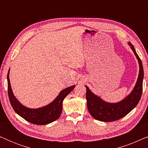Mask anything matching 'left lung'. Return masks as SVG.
I'll return each instance as SVG.
<instances>
[{
  "mask_svg": "<svg viewBox=\"0 0 148 148\" xmlns=\"http://www.w3.org/2000/svg\"><path fill=\"white\" fill-rule=\"evenodd\" d=\"M129 45L134 52L139 65V73L136 84L130 94L123 100L116 103H109L102 100L91 92L86 87V100L88 109L93 118L103 122L117 121L129 114L138 104L140 100L143 90V69L142 62L131 42Z\"/></svg>",
  "mask_w": 148,
  "mask_h": 148,
  "instance_id": "8db88e82",
  "label": "left lung"
}]
</instances>
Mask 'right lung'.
Here are the masks:
<instances>
[{"label": "right lung", "mask_w": 148, "mask_h": 148, "mask_svg": "<svg viewBox=\"0 0 148 148\" xmlns=\"http://www.w3.org/2000/svg\"><path fill=\"white\" fill-rule=\"evenodd\" d=\"M7 83L8 95L15 112L28 122L39 125L49 124L59 118L62 112L63 100L75 87L72 86L62 90L50 104L45 106L39 108H29L22 105L14 96L10 84L9 70L7 74Z\"/></svg>", "instance_id": "right-lung-1"}]
</instances>
